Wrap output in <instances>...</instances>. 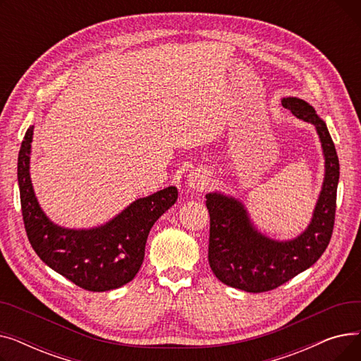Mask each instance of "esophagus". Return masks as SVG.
<instances>
[{
  "mask_svg": "<svg viewBox=\"0 0 361 361\" xmlns=\"http://www.w3.org/2000/svg\"><path fill=\"white\" fill-rule=\"evenodd\" d=\"M209 181H211L209 173L202 168L193 169L192 173L187 176V185L193 188V190H196V192H203L204 188L209 185Z\"/></svg>",
  "mask_w": 361,
  "mask_h": 361,
  "instance_id": "obj_1",
  "label": "esophagus"
}]
</instances>
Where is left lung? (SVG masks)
<instances>
[{
  "label": "left lung",
  "instance_id": "left-lung-1",
  "mask_svg": "<svg viewBox=\"0 0 361 361\" xmlns=\"http://www.w3.org/2000/svg\"><path fill=\"white\" fill-rule=\"evenodd\" d=\"M282 105L316 127L325 154L324 187L307 230L291 241L271 240L255 230L238 200L219 193L206 195L211 269L226 286L247 293L275 290L310 268L326 250L334 231L339 161L328 127L306 101L283 98Z\"/></svg>",
  "mask_w": 361,
  "mask_h": 361
}]
</instances>
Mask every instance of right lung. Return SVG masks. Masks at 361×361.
Masks as SVG:
<instances>
[{
    "label": "right lung",
    "instance_id": "right-lung-1",
    "mask_svg": "<svg viewBox=\"0 0 361 361\" xmlns=\"http://www.w3.org/2000/svg\"><path fill=\"white\" fill-rule=\"evenodd\" d=\"M33 127L18 152L17 178L25 230L36 255L51 269L87 291H109L130 282L145 257L149 231L177 202L176 187L133 202L108 224L92 230H67L54 225L35 197L29 177Z\"/></svg>",
    "mask_w": 361,
    "mask_h": 361
}]
</instances>
